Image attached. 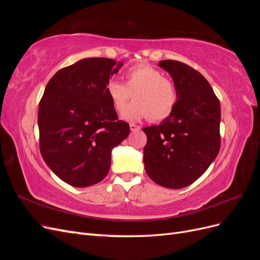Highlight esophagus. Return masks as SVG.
<instances>
[{
	"label": "esophagus",
	"mask_w": 260,
	"mask_h": 260,
	"mask_svg": "<svg viewBox=\"0 0 260 260\" xmlns=\"http://www.w3.org/2000/svg\"><path fill=\"white\" fill-rule=\"evenodd\" d=\"M130 129H131V131H138V130H140L141 129V127L140 125H138V124H136V123H130Z\"/></svg>",
	"instance_id": "1"
}]
</instances>
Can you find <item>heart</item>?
Here are the masks:
<instances>
[{
  "label": "heart",
  "mask_w": 260,
  "mask_h": 260,
  "mask_svg": "<svg viewBox=\"0 0 260 260\" xmlns=\"http://www.w3.org/2000/svg\"><path fill=\"white\" fill-rule=\"evenodd\" d=\"M124 80V83L109 80L105 88L118 114L124 111L133 95L136 102L125 109L124 119L139 120L148 117L152 121H161L175 111L178 102L176 84L158 69L139 64L125 72Z\"/></svg>",
  "instance_id": "heart-1"
}]
</instances>
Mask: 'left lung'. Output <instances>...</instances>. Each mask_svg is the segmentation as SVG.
<instances>
[{
  "mask_svg": "<svg viewBox=\"0 0 260 260\" xmlns=\"http://www.w3.org/2000/svg\"><path fill=\"white\" fill-rule=\"evenodd\" d=\"M178 91L172 114L158 125L143 128L144 165L154 182L182 188L195 182L220 151L219 100L198 70L178 60H160Z\"/></svg>",
  "mask_w": 260,
  "mask_h": 260,
  "instance_id": "obj_1",
  "label": "left lung"
}]
</instances>
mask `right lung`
<instances>
[{"label": "right lung", "mask_w": 260, "mask_h": 260, "mask_svg": "<svg viewBox=\"0 0 260 260\" xmlns=\"http://www.w3.org/2000/svg\"><path fill=\"white\" fill-rule=\"evenodd\" d=\"M121 65L112 58H83L58 70L45 86L38 113L40 152L70 185L103 180L112 149L129 136V123L118 120L105 89Z\"/></svg>", "instance_id": "obj_1"}]
</instances>
